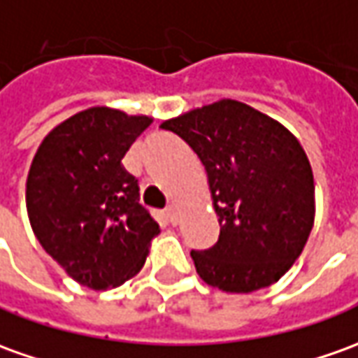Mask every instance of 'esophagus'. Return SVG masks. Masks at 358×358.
I'll return each instance as SVG.
<instances>
[{
	"label": "esophagus",
	"instance_id": "esophagus-1",
	"mask_svg": "<svg viewBox=\"0 0 358 358\" xmlns=\"http://www.w3.org/2000/svg\"><path fill=\"white\" fill-rule=\"evenodd\" d=\"M165 214H167V220L171 222V224H177L179 222V212H177V208L175 206H169L167 210H165Z\"/></svg>",
	"mask_w": 358,
	"mask_h": 358
}]
</instances>
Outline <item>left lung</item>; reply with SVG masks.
I'll use <instances>...</instances> for the list:
<instances>
[{
    "instance_id": "1",
    "label": "left lung",
    "mask_w": 358,
    "mask_h": 358,
    "mask_svg": "<svg viewBox=\"0 0 358 358\" xmlns=\"http://www.w3.org/2000/svg\"><path fill=\"white\" fill-rule=\"evenodd\" d=\"M203 162L220 236L191 251L199 277L224 292L271 287L314 226V175L294 134L250 105L222 99L162 124Z\"/></svg>"
}]
</instances>
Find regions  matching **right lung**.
<instances>
[{"label":"right lung","instance_id":"1","mask_svg":"<svg viewBox=\"0 0 358 358\" xmlns=\"http://www.w3.org/2000/svg\"><path fill=\"white\" fill-rule=\"evenodd\" d=\"M150 124V117L91 107L58 124L34 154L27 177L34 236L83 287L127 282L159 234L140 204L138 179L120 164Z\"/></svg>","mask_w":358,"mask_h":358}]
</instances>
